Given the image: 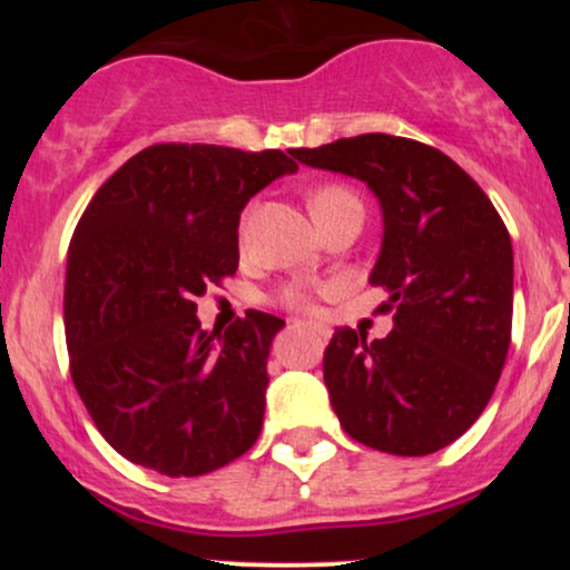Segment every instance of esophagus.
<instances>
[{
	"instance_id": "obj_1",
	"label": "esophagus",
	"mask_w": 570,
	"mask_h": 570,
	"mask_svg": "<svg viewBox=\"0 0 570 570\" xmlns=\"http://www.w3.org/2000/svg\"><path fill=\"white\" fill-rule=\"evenodd\" d=\"M289 326H292V330H299V326H307V324H305V322H297V318H292ZM313 330H316L318 335H322V337H326V330H324V326H313Z\"/></svg>"
}]
</instances>
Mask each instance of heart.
Here are the masks:
<instances>
[{"mask_svg": "<svg viewBox=\"0 0 570 570\" xmlns=\"http://www.w3.org/2000/svg\"><path fill=\"white\" fill-rule=\"evenodd\" d=\"M348 206H362V203H358V198L351 193L348 187L324 185L311 195L313 222L326 217V214H332V212H340V208H348ZM281 299H284L286 305H305L307 303V297L299 289H286L284 294H281Z\"/></svg>", "mask_w": 570, "mask_h": 570, "instance_id": "1", "label": "heart"}]
</instances>
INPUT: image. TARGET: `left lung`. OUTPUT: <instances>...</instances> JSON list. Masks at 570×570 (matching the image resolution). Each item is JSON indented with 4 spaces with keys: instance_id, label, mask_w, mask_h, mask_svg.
Instances as JSON below:
<instances>
[{
    "instance_id": "left-lung-1",
    "label": "left lung",
    "mask_w": 570,
    "mask_h": 570,
    "mask_svg": "<svg viewBox=\"0 0 570 570\" xmlns=\"http://www.w3.org/2000/svg\"><path fill=\"white\" fill-rule=\"evenodd\" d=\"M311 168L364 181L381 203L370 273L389 289L394 330L372 340L340 326L324 383L345 434L391 455H429L488 407L512 340L514 254L480 185L429 144L364 134L292 149Z\"/></svg>"
}]
</instances>
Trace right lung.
Listing matches in <instances>:
<instances>
[{"label":"right lung","instance_id":"1","mask_svg":"<svg viewBox=\"0 0 570 570\" xmlns=\"http://www.w3.org/2000/svg\"><path fill=\"white\" fill-rule=\"evenodd\" d=\"M289 155L155 144L98 187L71 235V381L104 440L144 469L208 474L263 431L284 318L246 311L222 335L200 330L195 297L238 271L240 212L297 171Z\"/></svg>","mask_w":570,"mask_h":570}]
</instances>
